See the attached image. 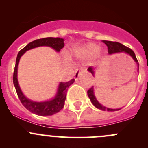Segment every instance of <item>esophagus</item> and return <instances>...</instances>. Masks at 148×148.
Returning <instances> with one entry per match:
<instances>
[{
  "label": "esophagus",
  "mask_w": 148,
  "mask_h": 148,
  "mask_svg": "<svg viewBox=\"0 0 148 148\" xmlns=\"http://www.w3.org/2000/svg\"><path fill=\"white\" fill-rule=\"evenodd\" d=\"M84 70V67L81 66L79 67V69H77V70L75 71V74H74V77H75V79L77 80L78 79L79 77V74H81V72Z\"/></svg>",
  "instance_id": "obj_1"
}]
</instances>
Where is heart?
I'll return each instance as SVG.
<instances>
[{
	"instance_id": "b5f03b06",
	"label": "heart",
	"mask_w": 148,
	"mask_h": 148,
	"mask_svg": "<svg viewBox=\"0 0 148 148\" xmlns=\"http://www.w3.org/2000/svg\"><path fill=\"white\" fill-rule=\"evenodd\" d=\"M99 51V46L95 44H88L82 48H81L79 51L80 55L84 56H91L97 53Z\"/></svg>"
}]
</instances>
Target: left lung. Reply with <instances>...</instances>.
<instances>
[{"instance_id":"obj_1","label":"left lung","mask_w":148,"mask_h":148,"mask_svg":"<svg viewBox=\"0 0 148 148\" xmlns=\"http://www.w3.org/2000/svg\"><path fill=\"white\" fill-rule=\"evenodd\" d=\"M103 43L106 44L108 48V53L110 54H112V53H119V52H125V53H128L129 55H130L132 57V59H134L135 62L137 63V64L138 66V70H139V63L137 59L136 56H135V53H134L133 51L130 48L127 47V46H124L123 44H120V43L115 42V41H102ZM88 71L92 74V75H95V69L92 66H89L88 68ZM87 95L89 98L90 99L91 102H92V104H94L95 107H97V109H99V110H103V111H105V110H107V111L110 112H114V111H117V110H120V109H110L107 108V107H104L102 104H101L97 100L96 97L95 96V93H94V88L93 86L91 87L89 90L87 91Z\"/></svg>"}]
</instances>
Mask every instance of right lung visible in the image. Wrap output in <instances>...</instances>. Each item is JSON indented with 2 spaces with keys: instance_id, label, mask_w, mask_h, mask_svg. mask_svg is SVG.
Instances as JSON below:
<instances>
[{
  "instance_id": "obj_1",
  "label": "right lung",
  "mask_w": 148,
  "mask_h": 148,
  "mask_svg": "<svg viewBox=\"0 0 148 148\" xmlns=\"http://www.w3.org/2000/svg\"><path fill=\"white\" fill-rule=\"evenodd\" d=\"M64 39L61 38H53V37H48V38H40L36 39L32 42L29 43L22 49L18 53L17 58H16V66H15L14 72H13V81L15 88H16V92H17L18 97L20 99L21 102L23 106L31 112L34 114L40 116H49L53 115L56 113L59 112L64 106V102L66 97L67 89L69 87L71 84L74 83V79H72L67 82H60L59 87L57 89V93L53 99L49 101L42 102H34L30 100L28 98L25 97V95L22 93L21 88L19 86L18 82L17 79V72H18V66L19 60L22 55L26 51L32 49L34 48L38 47V46H49L52 49H54L57 52L60 51L61 49L64 46Z\"/></svg>"
}]
</instances>
